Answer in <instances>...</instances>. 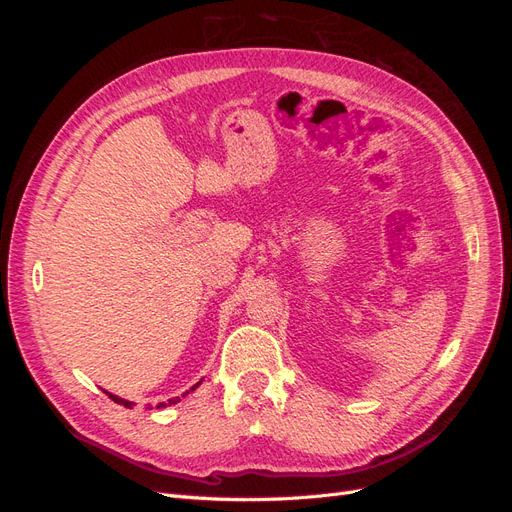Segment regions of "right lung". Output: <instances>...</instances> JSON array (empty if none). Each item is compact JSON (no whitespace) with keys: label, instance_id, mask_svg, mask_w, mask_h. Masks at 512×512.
Listing matches in <instances>:
<instances>
[{"label":"right lung","instance_id":"1","mask_svg":"<svg viewBox=\"0 0 512 512\" xmlns=\"http://www.w3.org/2000/svg\"><path fill=\"white\" fill-rule=\"evenodd\" d=\"M200 382H203V380H200ZM200 382H196L194 386H192V389L190 391H185L181 397H185V395H190L192 391H196L198 389V386H200ZM108 397H111L113 401H115V404H121V406H126V408H132L134 404H132V401H128V399H123V397H117V395H113V393H108V391H104ZM181 397H175V399H168V404H166V401H162V404H158L156 408H166V406H170V404H177V401H181Z\"/></svg>","mask_w":512,"mask_h":512}]
</instances>
